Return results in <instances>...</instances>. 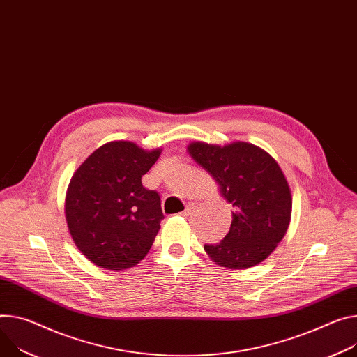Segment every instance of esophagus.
Wrapping results in <instances>:
<instances>
[{
  "mask_svg": "<svg viewBox=\"0 0 357 357\" xmlns=\"http://www.w3.org/2000/svg\"><path fill=\"white\" fill-rule=\"evenodd\" d=\"M193 209H195V205H193V204H189V205L186 206V209H185L183 212H181V215H183V216H189V215L193 212Z\"/></svg>",
  "mask_w": 357,
  "mask_h": 357,
  "instance_id": "1",
  "label": "esophagus"
}]
</instances>
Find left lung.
I'll return each mask as SVG.
<instances>
[{
  "label": "left lung",
  "mask_w": 357,
  "mask_h": 357,
  "mask_svg": "<svg viewBox=\"0 0 357 357\" xmlns=\"http://www.w3.org/2000/svg\"><path fill=\"white\" fill-rule=\"evenodd\" d=\"M188 152L234 208L228 235L205 245V252L226 269H246L265 261L283 239L291 213L290 189L278 162L248 142H192Z\"/></svg>",
  "instance_id": "8db88e82"
}]
</instances>
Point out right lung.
<instances>
[{"mask_svg": "<svg viewBox=\"0 0 357 357\" xmlns=\"http://www.w3.org/2000/svg\"><path fill=\"white\" fill-rule=\"evenodd\" d=\"M159 155L160 149L114 141L93 151L74 174L66 218L73 241L93 265L129 269L149 252L164 213L159 193L141 179Z\"/></svg>", "mask_w": 357, "mask_h": 357, "instance_id": "right-lung-1", "label": "right lung"}]
</instances>
